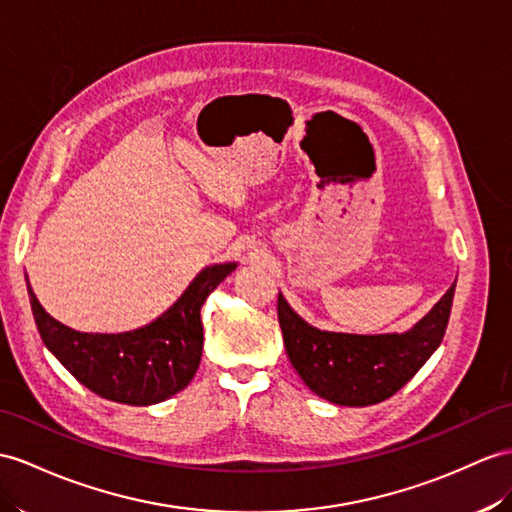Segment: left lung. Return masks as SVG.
Here are the masks:
<instances>
[{
    "instance_id": "1",
    "label": "left lung",
    "mask_w": 512,
    "mask_h": 512,
    "mask_svg": "<svg viewBox=\"0 0 512 512\" xmlns=\"http://www.w3.org/2000/svg\"><path fill=\"white\" fill-rule=\"evenodd\" d=\"M456 284L408 332L345 334L310 326L278 295L284 347L299 378L315 395L339 406L389 400L426 365L450 321Z\"/></svg>"
}]
</instances>
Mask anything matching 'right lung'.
<instances>
[{"label": "right lung", "mask_w": 512, "mask_h": 512, "mask_svg": "<svg viewBox=\"0 0 512 512\" xmlns=\"http://www.w3.org/2000/svg\"><path fill=\"white\" fill-rule=\"evenodd\" d=\"M236 269V263L197 273L176 304L147 326L119 334L78 332L45 313L28 284L36 328L45 347L86 389L104 400L152 406L182 391L202 360L206 297Z\"/></svg>", "instance_id": "1"}]
</instances>
